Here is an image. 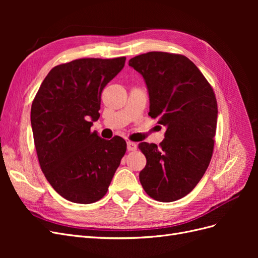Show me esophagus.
Returning a JSON list of instances; mask_svg holds the SVG:
<instances>
[{
  "mask_svg": "<svg viewBox=\"0 0 258 258\" xmlns=\"http://www.w3.org/2000/svg\"><path fill=\"white\" fill-rule=\"evenodd\" d=\"M127 150H128L129 152H131V151H136V150H137V144H136V143H134V142H130V141H128V142H127Z\"/></svg>",
  "mask_w": 258,
  "mask_h": 258,
  "instance_id": "obj_1",
  "label": "esophagus"
}]
</instances>
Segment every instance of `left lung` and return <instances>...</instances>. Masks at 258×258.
<instances>
[{"label":"left lung","mask_w":258,"mask_h":258,"mask_svg":"<svg viewBox=\"0 0 258 258\" xmlns=\"http://www.w3.org/2000/svg\"><path fill=\"white\" fill-rule=\"evenodd\" d=\"M129 66L143 76L148 115L166 127L159 146L139 144L146 157L140 182L155 200H178L199 183L212 157L217 123L214 91L182 54L151 51L131 58Z\"/></svg>","instance_id":"obj_1"}]
</instances>
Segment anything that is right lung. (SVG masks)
Returning <instances> with one entry per match:
<instances>
[{"instance_id":"1","label":"right lung","mask_w":258,"mask_h":258,"mask_svg":"<svg viewBox=\"0 0 258 258\" xmlns=\"http://www.w3.org/2000/svg\"><path fill=\"white\" fill-rule=\"evenodd\" d=\"M126 58L77 59L50 70L31 107V126L45 177L60 196L88 205L106 194L122 156L120 137L90 131L100 117L101 93Z\"/></svg>"}]
</instances>
